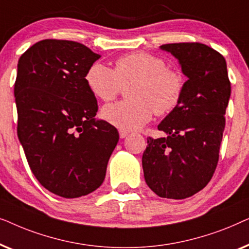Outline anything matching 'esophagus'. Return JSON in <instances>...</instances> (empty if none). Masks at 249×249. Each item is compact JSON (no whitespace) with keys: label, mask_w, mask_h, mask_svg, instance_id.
Returning a JSON list of instances; mask_svg holds the SVG:
<instances>
[{"label":"esophagus","mask_w":249,"mask_h":249,"mask_svg":"<svg viewBox=\"0 0 249 249\" xmlns=\"http://www.w3.org/2000/svg\"><path fill=\"white\" fill-rule=\"evenodd\" d=\"M128 134H129V131L124 130V129H120V130H119V135H120V138L127 137Z\"/></svg>","instance_id":"esophagus-1"}]
</instances>
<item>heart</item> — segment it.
Wrapping results in <instances>:
<instances>
[{"label":"heart","instance_id":"b5f03b06","mask_svg":"<svg viewBox=\"0 0 249 249\" xmlns=\"http://www.w3.org/2000/svg\"><path fill=\"white\" fill-rule=\"evenodd\" d=\"M85 80L91 94L108 102L120 93L121 86L130 87V100L105 105L102 115L115 127L134 130L151 120L153 113L163 115L178 107L185 91L183 74L166 66L162 57L146 52L124 55L115 61L114 70L101 62L88 68Z\"/></svg>","mask_w":249,"mask_h":249}]
</instances>
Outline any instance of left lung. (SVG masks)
<instances>
[{"label": "left lung", "mask_w": 249, "mask_h": 249, "mask_svg": "<svg viewBox=\"0 0 249 249\" xmlns=\"http://www.w3.org/2000/svg\"><path fill=\"white\" fill-rule=\"evenodd\" d=\"M160 49L178 59L188 80L178 107L158 125L168 136L147 138L142 170L156 195L183 199L202 190L215 171L231 86L224 57L205 44Z\"/></svg>", "instance_id": "8db88e82"}]
</instances>
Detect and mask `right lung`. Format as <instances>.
I'll return each mask as SVG.
<instances>
[{
    "label": "right lung",
    "instance_id": "add662e5",
    "mask_svg": "<svg viewBox=\"0 0 249 249\" xmlns=\"http://www.w3.org/2000/svg\"><path fill=\"white\" fill-rule=\"evenodd\" d=\"M100 57L80 43L44 39L18 61V138L40 185L64 198L103 183L119 142L117 128L95 119L97 101L85 80Z\"/></svg>",
    "mask_w": 249,
    "mask_h": 249
}]
</instances>
